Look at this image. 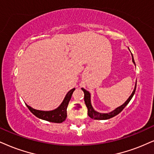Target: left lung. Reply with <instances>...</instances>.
Masks as SVG:
<instances>
[{
    "label": "left lung",
    "instance_id": "1",
    "mask_svg": "<svg viewBox=\"0 0 154 154\" xmlns=\"http://www.w3.org/2000/svg\"><path fill=\"white\" fill-rule=\"evenodd\" d=\"M128 50H129V48H128ZM131 56H132V61L134 63V65L136 66L135 61H134V56H133L132 54H131ZM136 88V82L135 87H134V91L132 92L131 95V96H129V98L126 100V101H125L124 103L122 104V105L120 106H119V107H117L116 109H115L113 111L109 112V113H99V112L95 111L94 109L93 108V106L91 105V94L88 91H86V89L82 88L81 89H82L83 91L84 92V101H85V103H86V105L87 109H88V115L89 116V117L91 118V119H96V120H107V119H111V118L114 117L115 116H116L119 114V113H121V112L123 111V109H124V108L126 107L127 105H128V103H129L130 100H131L133 96H134V94H135Z\"/></svg>",
    "mask_w": 154,
    "mask_h": 154
}]
</instances>
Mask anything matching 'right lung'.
<instances>
[{"label":"right lung","instance_id":"1","mask_svg":"<svg viewBox=\"0 0 154 154\" xmlns=\"http://www.w3.org/2000/svg\"><path fill=\"white\" fill-rule=\"evenodd\" d=\"M74 91H75V88L70 90L66 95L60 105L52 111H40V110L33 109L26 103V105L27 106L30 111L39 119L52 123H62L63 121L66 120L67 117V107Z\"/></svg>","mask_w":154,"mask_h":154}]
</instances>
